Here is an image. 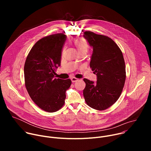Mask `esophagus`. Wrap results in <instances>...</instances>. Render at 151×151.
Instances as JSON below:
<instances>
[{"label": "esophagus", "mask_w": 151, "mask_h": 151, "mask_svg": "<svg viewBox=\"0 0 151 151\" xmlns=\"http://www.w3.org/2000/svg\"><path fill=\"white\" fill-rule=\"evenodd\" d=\"M71 81H72V82H76V81H78V78H75V77H73V78H72Z\"/></svg>", "instance_id": "obj_1"}]
</instances>
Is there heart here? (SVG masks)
I'll return each instance as SVG.
<instances>
[{"label":"heart","instance_id":"heart-1","mask_svg":"<svg viewBox=\"0 0 151 151\" xmlns=\"http://www.w3.org/2000/svg\"><path fill=\"white\" fill-rule=\"evenodd\" d=\"M75 45L78 50L79 52L83 51L87 52L88 48V43L84 38L82 37L78 38L75 41Z\"/></svg>","mask_w":151,"mask_h":151}]
</instances>
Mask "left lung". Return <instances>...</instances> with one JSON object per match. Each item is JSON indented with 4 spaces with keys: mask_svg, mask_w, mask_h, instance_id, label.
<instances>
[{
    "mask_svg": "<svg viewBox=\"0 0 151 151\" xmlns=\"http://www.w3.org/2000/svg\"><path fill=\"white\" fill-rule=\"evenodd\" d=\"M83 36L93 48L90 68L97 75V81L84 78L83 94L91 108L103 111L119 99L124 86L126 73L122 53L110 37L87 31Z\"/></svg>",
    "mask_w": 151,
    "mask_h": 151,
    "instance_id": "obj_1",
    "label": "left lung"
}]
</instances>
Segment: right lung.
<instances>
[{
	"instance_id": "right-lung-1",
	"label": "right lung",
	"mask_w": 151,
	"mask_h": 151,
	"mask_svg": "<svg viewBox=\"0 0 151 151\" xmlns=\"http://www.w3.org/2000/svg\"><path fill=\"white\" fill-rule=\"evenodd\" d=\"M66 40L63 33L39 40L29 52L24 68L25 85L32 100L40 109L54 112L64 104L71 80L54 78L60 66L61 51Z\"/></svg>"
}]
</instances>
